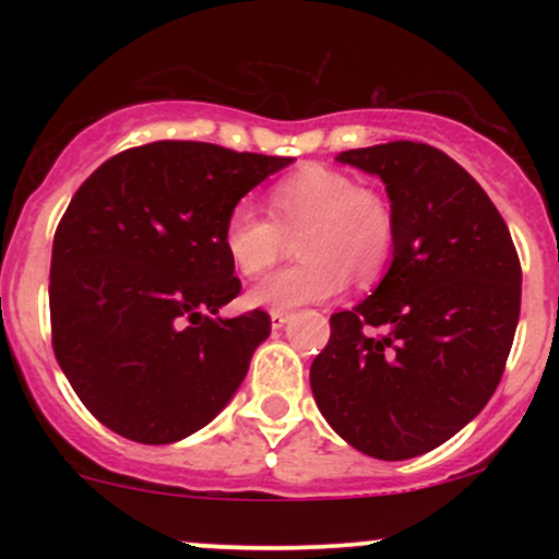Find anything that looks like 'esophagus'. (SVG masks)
I'll list each match as a JSON object with an SVG mask.
<instances>
[{
    "label": "esophagus",
    "mask_w": 559,
    "mask_h": 559,
    "mask_svg": "<svg viewBox=\"0 0 559 559\" xmlns=\"http://www.w3.org/2000/svg\"><path fill=\"white\" fill-rule=\"evenodd\" d=\"M286 323H288V312H284V310H273L271 312V325H273V329H284Z\"/></svg>",
    "instance_id": "obj_1"
}]
</instances>
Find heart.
Instances as JSON below:
<instances>
[{"label":"heart","mask_w":559,"mask_h":559,"mask_svg":"<svg viewBox=\"0 0 559 559\" xmlns=\"http://www.w3.org/2000/svg\"><path fill=\"white\" fill-rule=\"evenodd\" d=\"M265 217L252 204H236L223 228L230 265L258 278L278 262L286 236H299V265L278 271L249 292L252 307L294 310L342 294L346 278L373 284L394 249V213L386 197L357 186L352 176L325 165H307L267 194Z\"/></svg>","instance_id":"1"}]
</instances>
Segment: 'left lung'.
<instances>
[{"instance_id": "1", "label": "left lung", "mask_w": 559, "mask_h": 559, "mask_svg": "<svg viewBox=\"0 0 559 559\" xmlns=\"http://www.w3.org/2000/svg\"><path fill=\"white\" fill-rule=\"evenodd\" d=\"M336 159L386 186L394 249L373 294L331 316L312 396L362 454L418 457L499 386L521 318V260L486 191L436 146L389 141Z\"/></svg>"}]
</instances>
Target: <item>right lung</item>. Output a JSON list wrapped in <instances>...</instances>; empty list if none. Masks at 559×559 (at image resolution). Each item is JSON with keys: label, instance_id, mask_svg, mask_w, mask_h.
I'll list each match as a JSON object with an SVG mask.
<instances>
[{"label": "right lung", "instance_id": "obj_1", "mask_svg": "<svg viewBox=\"0 0 559 559\" xmlns=\"http://www.w3.org/2000/svg\"><path fill=\"white\" fill-rule=\"evenodd\" d=\"M288 163L155 141L107 159L70 199L52 243V346L102 426L173 444L241 386L271 318H221L241 292L223 228L239 199Z\"/></svg>", "mask_w": 559, "mask_h": 559}]
</instances>
